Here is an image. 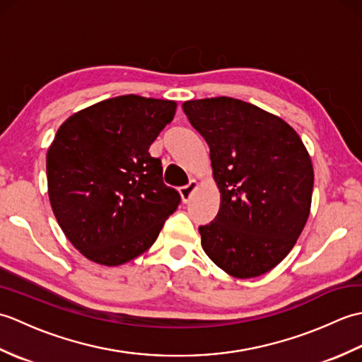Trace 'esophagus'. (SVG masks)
<instances>
[{"label": "esophagus", "instance_id": "34e87169", "mask_svg": "<svg viewBox=\"0 0 362 362\" xmlns=\"http://www.w3.org/2000/svg\"><path fill=\"white\" fill-rule=\"evenodd\" d=\"M199 188V182L197 180H191L187 187H182L180 189H179V193H180V197H182V201L183 202H189V199L193 197V194H194V191Z\"/></svg>", "mask_w": 362, "mask_h": 362}]
</instances>
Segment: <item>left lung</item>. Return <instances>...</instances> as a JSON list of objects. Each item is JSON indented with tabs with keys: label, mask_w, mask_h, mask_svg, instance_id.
<instances>
[{
	"label": "left lung",
	"mask_w": 362,
	"mask_h": 362,
	"mask_svg": "<svg viewBox=\"0 0 362 362\" xmlns=\"http://www.w3.org/2000/svg\"><path fill=\"white\" fill-rule=\"evenodd\" d=\"M210 148L219 211L199 227L204 252L235 279H253L286 258L311 210L314 171L286 121L235 98L183 103Z\"/></svg>",
	"instance_id": "left-lung-1"
}]
</instances>
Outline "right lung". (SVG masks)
Listing matches in <instances>:
<instances>
[{"mask_svg":"<svg viewBox=\"0 0 362 362\" xmlns=\"http://www.w3.org/2000/svg\"><path fill=\"white\" fill-rule=\"evenodd\" d=\"M175 101L138 95L73 113L46 153L51 209L87 259L121 266L156 243L180 202L161 180L149 146L173 121Z\"/></svg>","mask_w":362,"mask_h":362,"instance_id":"right-lung-1","label":"right lung"}]
</instances>
